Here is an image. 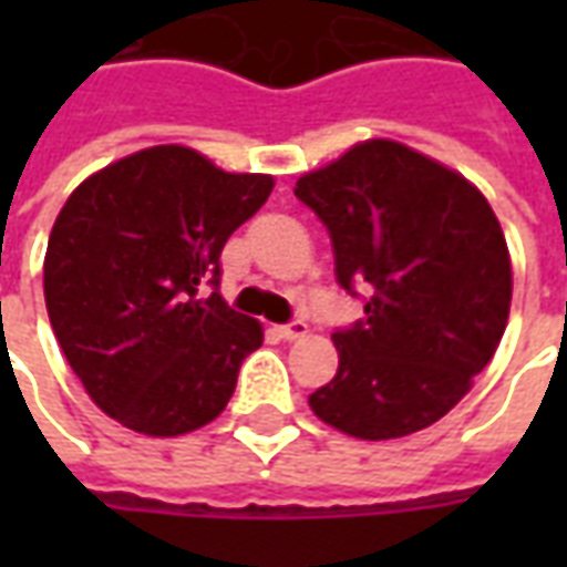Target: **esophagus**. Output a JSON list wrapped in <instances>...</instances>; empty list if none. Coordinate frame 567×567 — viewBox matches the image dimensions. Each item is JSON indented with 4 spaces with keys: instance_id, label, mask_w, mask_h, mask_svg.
<instances>
[{
    "instance_id": "1",
    "label": "esophagus",
    "mask_w": 567,
    "mask_h": 567,
    "mask_svg": "<svg viewBox=\"0 0 567 567\" xmlns=\"http://www.w3.org/2000/svg\"><path fill=\"white\" fill-rule=\"evenodd\" d=\"M279 333H282L285 340H297V337H303V333H307V321L291 319L288 324H282V328H279Z\"/></svg>"
}]
</instances>
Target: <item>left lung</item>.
<instances>
[{
    "label": "left lung",
    "mask_w": 567,
    "mask_h": 567,
    "mask_svg": "<svg viewBox=\"0 0 567 567\" xmlns=\"http://www.w3.org/2000/svg\"><path fill=\"white\" fill-rule=\"evenodd\" d=\"M328 227L333 272L364 288V319L333 331L340 368L312 413L361 440L406 437L471 392L507 328L513 272L501 224L464 175L370 140L297 178Z\"/></svg>",
    "instance_id": "1"
}]
</instances>
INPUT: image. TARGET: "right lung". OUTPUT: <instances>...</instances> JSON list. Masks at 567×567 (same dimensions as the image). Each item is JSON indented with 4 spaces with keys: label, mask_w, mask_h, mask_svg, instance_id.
<instances>
[{
    "label": "right lung",
    "mask_w": 567,
    "mask_h": 567,
    "mask_svg": "<svg viewBox=\"0 0 567 567\" xmlns=\"http://www.w3.org/2000/svg\"><path fill=\"white\" fill-rule=\"evenodd\" d=\"M270 190V175L154 145L81 182L60 209L48 319L93 404L124 427L175 437L227 406L264 328L218 295L221 248Z\"/></svg>",
    "instance_id": "obj_1"
}]
</instances>
